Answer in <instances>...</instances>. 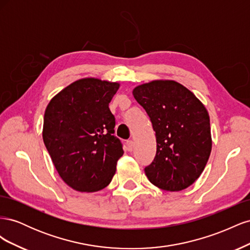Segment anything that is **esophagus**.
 Wrapping results in <instances>:
<instances>
[{"instance_id": "esophagus-1", "label": "esophagus", "mask_w": 250, "mask_h": 250, "mask_svg": "<svg viewBox=\"0 0 250 250\" xmlns=\"http://www.w3.org/2000/svg\"><path fill=\"white\" fill-rule=\"evenodd\" d=\"M126 147H127V150L130 151V152H131V151L133 150V142L132 141H127L126 142Z\"/></svg>"}]
</instances>
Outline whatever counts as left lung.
Returning <instances> with one entry per match:
<instances>
[{"mask_svg":"<svg viewBox=\"0 0 250 250\" xmlns=\"http://www.w3.org/2000/svg\"><path fill=\"white\" fill-rule=\"evenodd\" d=\"M156 138V154L145 168L151 184L181 191L201 175L211 151L209 116L191 90L174 80H154L132 90Z\"/></svg>","mask_w":250,"mask_h":250,"instance_id":"obj_1","label":"left lung"}]
</instances>
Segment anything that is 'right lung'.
I'll list each match as a JSON object with an SVG mask.
<instances>
[{
  "label": "right lung",
  "instance_id": "1",
  "mask_svg": "<svg viewBox=\"0 0 250 250\" xmlns=\"http://www.w3.org/2000/svg\"><path fill=\"white\" fill-rule=\"evenodd\" d=\"M120 83L83 78L54 96L44 111L42 140L59 176L79 192L107 187L124 151L113 135L108 105Z\"/></svg>",
  "mask_w": 250,
  "mask_h": 250
}]
</instances>
